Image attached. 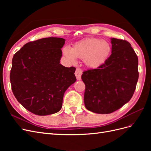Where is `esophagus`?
<instances>
[{
    "mask_svg": "<svg viewBox=\"0 0 151 151\" xmlns=\"http://www.w3.org/2000/svg\"><path fill=\"white\" fill-rule=\"evenodd\" d=\"M83 74V71L80 68H77L76 72H75V76L77 80H81V76Z\"/></svg>",
    "mask_w": 151,
    "mask_h": 151,
    "instance_id": "obj_1",
    "label": "esophagus"
}]
</instances>
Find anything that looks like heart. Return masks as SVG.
Returning <instances> with one entry per match:
<instances>
[{
  "mask_svg": "<svg viewBox=\"0 0 151 151\" xmlns=\"http://www.w3.org/2000/svg\"><path fill=\"white\" fill-rule=\"evenodd\" d=\"M111 47L108 42L98 38H87L75 43L72 48L65 47L64 56L72 63L76 62V57L84 60L87 66L96 68L107 60Z\"/></svg>",
  "mask_w": 151,
  "mask_h": 151,
  "instance_id": "1",
  "label": "heart"
}]
</instances>
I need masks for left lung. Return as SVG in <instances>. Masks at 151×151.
<instances>
[{"label":"left lung","mask_w":151,"mask_h":151,"mask_svg":"<svg viewBox=\"0 0 151 151\" xmlns=\"http://www.w3.org/2000/svg\"><path fill=\"white\" fill-rule=\"evenodd\" d=\"M111 43V54L103 64L81 77L85 106L98 114L111 113L129 102L139 79L138 57L130 43L116 38Z\"/></svg>","instance_id":"1"}]
</instances>
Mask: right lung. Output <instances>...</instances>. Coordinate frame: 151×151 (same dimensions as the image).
Segmentation results:
<instances>
[{"label": "right lung", "instance_id": "1", "mask_svg": "<svg viewBox=\"0 0 151 151\" xmlns=\"http://www.w3.org/2000/svg\"><path fill=\"white\" fill-rule=\"evenodd\" d=\"M65 42L60 38L40 39L25 44L13 56L12 93L18 102L36 115L60 111L63 94L76 81V68L60 63Z\"/></svg>", "mask_w": 151, "mask_h": 151}]
</instances>
